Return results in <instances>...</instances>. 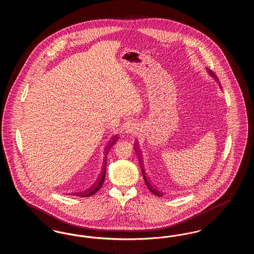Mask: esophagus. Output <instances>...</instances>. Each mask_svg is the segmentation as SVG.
<instances>
[{
	"mask_svg": "<svg viewBox=\"0 0 254 254\" xmlns=\"http://www.w3.org/2000/svg\"><path fill=\"white\" fill-rule=\"evenodd\" d=\"M125 131L127 133H135L137 130V125L134 122L128 121L125 124Z\"/></svg>",
	"mask_w": 254,
	"mask_h": 254,
	"instance_id": "1",
	"label": "esophagus"
}]
</instances>
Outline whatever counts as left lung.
<instances>
[{
  "label": "left lung",
  "mask_w": 254,
  "mask_h": 254,
  "mask_svg": "<svg viewBox=\"0 0 254 254\" xmlns=\"http://www.w3.org/2000/svg\"><path fill=\"white\" fill-rule=\"evenodd\" d=\"M207 71H208V73H209V74H210V75H211V76H212V77H213V78H214V79H215V80L217 81L218 84H219V85H220V87H221V85H220V83H219V80H218L217 77L215 76V74L212 72V71H210V69H207ZM137 148H138V147H137ZM135 149H136V146H135ZM136 151H137V149H136ZM137 152H138V151H137ZM138 155L140 156V153H138ZM142 172H143V176H144V179H145V185H146L147 189H148V190H150V191H151L152 193L155 194L156 196H159V197H160V196H162L163 194L160 193V192H159L158 190H156L155 189H153V187H152V186L150 185V183H149V182H148V180H147V179L145 178V173H144V171H143V170H142Z\"/></svg>",
  "instance_id": "left-lung-1"
}]
</instances>
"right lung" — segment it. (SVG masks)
I'll list each match as a JSON object with an SVG mask.
<instances>
[{
    "label": "right lung",
    "instance_id": "obj_1",
    "mask_svg": "<svg viewBox=\"0 0 254 254\" xmlns=\"http://www.w3.org/2000/svg\"><path fill=\"white\" fill-rule=\"evenodd\" d=\"M118 139H119V136H118V135H115V136L112 138L111 143L107 146V149H106V155H108L110 147H111L112 145H114V143H115ZM106 168H107V159L105 160L104 168H103L102 173H101V175H100L99 179H98V180L95 182V184L90 188V190H86V191L83 192V193H78L79 196H81V197H88V196H90V195H93V194L96 193L97 191L102 188V186H103V184H104V181H105V177H106Z\"/></svg>",
    "mask_w": 254,
    "mask_h": 254
}]
</instances>
